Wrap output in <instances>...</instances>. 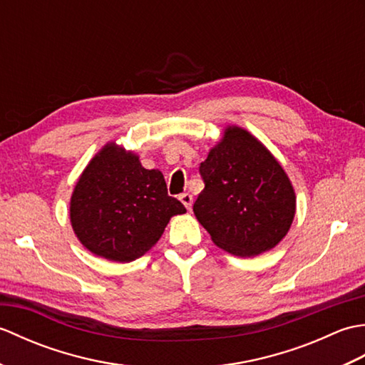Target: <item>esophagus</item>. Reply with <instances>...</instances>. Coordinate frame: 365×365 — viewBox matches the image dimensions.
Returning <instances> with one entry per match:
<instances>
[{
  "label": "esophagus",
  "instance_id": "obj_1",
  "mask_svg": "<svg viewBox=\"0 0 365 365\" xmlns=\"http://www.w3.org/2000/svg\"><path fill=\"white\" fill-rule=\"evenodd\" d=\"M180 202L187 207V210H191V205H192V196L190 195V192H183V195H180Z\"/></svg>",
  "mask_w": 365,
  "mask_h": 365
}]
</instances>
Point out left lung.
<instances>
[{
    "label": "left lung",
    "mask_w": 365,
    "mask_h": 365,
    "mask_svg": "<svg viewBox=\"0 0 365 365\" xmlns=\"http://www.w3.org/2000/svg\"><path fill=\"white\" fill-rule=\"evenodd\" d=\"M205 188L192 212L213 243L238 257H254L289 232L297 196L279 161L250 131L229 125L200 163Z\"/></svg>",
    "instance_id": "left-lung-1"
}]
</instances>
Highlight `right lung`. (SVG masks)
Masks as SVG:
<instances>
[{"label": "right lung", "instance_id": "obj_1", "mask_svg": "<svg viewBox=\"0 0 365 365\" xmlns=\"http://www.w3.org/2000/svg\"><path fill=\"white\" fill-rule=\"evenodd\" d=\"M185 212L180 200L168 196L160 170L143 168L136 153L115 143L89 161L71 197V222L81 245L122 263L144 255L169 220Z\"/></svg>", "mask_w": 365, "mask_h": 365}]
</instances>
